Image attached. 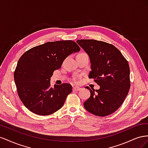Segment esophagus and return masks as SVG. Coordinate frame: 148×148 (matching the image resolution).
Wrapping results in <instances>:
<instances>
[{"instance_id": "esophagus-1", "label": "esophagus", "mask_w": 148, "mask_h": 148, "mask_svg": "<svg viewBox=\"0 0 148 148\" xmlns=\"http://www.w3.org/2000/svg\"><path fill=\"white\" fill-rule=\"evenodd\" d=\"M80 89H81V88H78V87H74V88H73V91H78L80 90Z\"/></svg>"}]
</instances>
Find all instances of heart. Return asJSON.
<instances>
[{"mask_svg": "<svg viewBox=\"0 0 148 148\" xmlns=\"http://www.w3.org/2000/svg\"><path fill=\"white\" fill-rule=\"evenodd\" d=\"M82 54H86V53H85V52H82V53H79L78 55H82ZM72 82H73V83H78L77 78H75V77L73 78V79H72Z\"/></svg>", "mask_w": 148, "mask_h": 148, "instance_id": "1", "label": "heart"}]
</instances>
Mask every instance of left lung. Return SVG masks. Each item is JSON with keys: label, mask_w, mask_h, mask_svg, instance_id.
<instances>
[{"label": "left lung", "mask_w": 148, "mask_h": 148, "mask_svg": "<svg viewBox=\"0 0 148 148\" xmlns=\"http://www.w3.org/2000/svg\"><path fill=\"white\" fill-rule=\"evenodd\" d=\"M77 42L90 59L89 78L100 86L96 90L85 88L91 96L84 102V108L99 117L110 115L123 104L130 88L128 62L112 44L94 39H79Z\"/></svg>", "instance_id": "1"}]
</instances>
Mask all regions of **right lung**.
I'll return each mask as SVG.
<instances>
[{"label": "right lung", "instance_id": "add662e5", "mask_svg": "<svg viewBox=\"0 0 148 148\" xmlns=\"http://www.w3.org/2000/svg\"><path fill=\"white\" fill-rule=\"evenodd\" d=\"M79 50L73 41H57L34 47L21 56L14 71V80L18 95L29 110L48 115L64 106L72 86L63 83L52 88L51 78L67 57Z\"/></svg>", "mask_w": 148, "mask_h": 148}]
</instances>
